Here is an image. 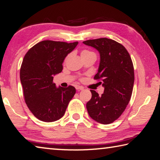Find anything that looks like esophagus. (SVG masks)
Returning a JSON list of instances; mask_svg holds the SVG:
<instances>
[{"label": "esophagus", "mask_w": 160, "mask_h": 160, "mask_svg": "<svg viewBox=\"0 0 160 160\" xmlns=\"http://www.w3.org/2000/svg\"><path fill=\"white\" fill-rule=\"evenodd\" d=\"M75 88H76L77 90H82L84 88L83 86H80L77 85V86H75Z\"/></svg>", "instance_id": "obj_1"}]
</instances>
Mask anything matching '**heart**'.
Returning <instances> with one entry per match:
<instances>
[{"label":"heart","mask_w":160,"mask_h":160,"mask_svg":"<svg viewBox=\"0 0 160 160\" xmlns=\"http://www.w3.org/2000/svg\"><path fill=\"white\" fill-rule=\"evenodd\" d=\"M90 54H93V55H95V53L90 52V51L88 50H83L82 52H81V56H87V55H90Z\"/></svg>","instance_id":"b5f03b06"}]
</instances>
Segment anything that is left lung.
<instances>
[{
    "instance_id": "8db88e82",
    "label": "left lung",
    "mask_w": 160,
    "mask_h": 160,
    "mask_svg": "<svg viewBox=\"0 0 160 160\" xmlns=\"http://www.w3.org/2000/svg\"><path fill=\"white\" fill-rule=\"evenodd\" d=\"M95 48L100 55L98 72L94 79L104 87L99 96L90 90L92 98L87 102L89 116L102 124L112 123L122 115L130 100L134 81V66L127 49L121 44L106 38L83 42Z\"/></svg>"
}]
</instances>
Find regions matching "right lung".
I'll use <instances>...</instances> for the list:
<instances>
[{"label": "right lung", "mask_w": 160, "mask_h": 160, "mask_svg": "<svg viewBox=\"0 0 160 160\" xmlns=\"http://www.w3.org/2000/svg\"><path fill=\"white\" fill-rule=\"evenodd\" d=\"M78 42L44 40L26 53L20 69L24 100L38 119L53 122L64 116L68 104L76 93L74 86L56 88L53 76L61 72L62 62Z\"/></svg>", "instance_id": "1"}]
</instances>
